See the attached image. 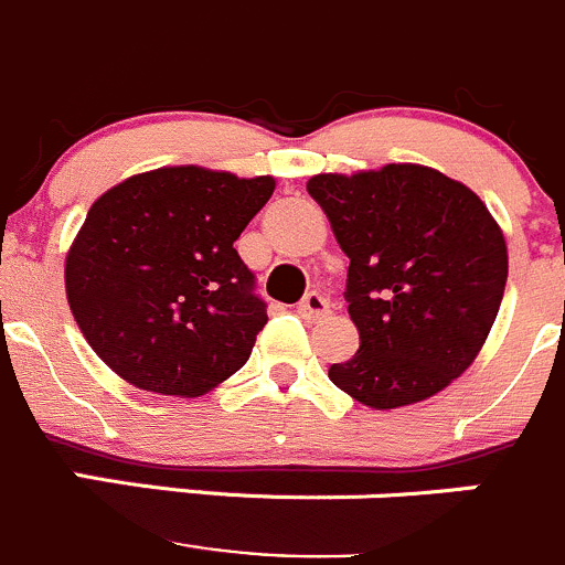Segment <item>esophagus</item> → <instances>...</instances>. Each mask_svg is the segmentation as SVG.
I'll return each mask as SVG.
<instances>
[{
    "mask_svg": "<svg viewBox=\"0 0 565 565\" xmlns=\"http://www.w3.org/2000/svg\"><path fill=\"white\" fill-rule=\"evenodd\" d=\"M328 311H331V303H328L326 295H320V292H309L298 303V315L303 317V320H322Z\"/></svg>",
    "mask_w": 565,
    "mask_h": 565,
    "instance_id": "obj_1",
    "label": "esophagus"
}]
</instances>
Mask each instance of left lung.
Here are the masks:
<instances>
[{"label": "left lung", "instance_id": "8db88e82", "mask_svg": "<svg viewBox=\"0 0 565 565\" xmlns=\"http://www.w3.org/2000/svg\"><path fill=\"white\" fill-rule=\"evenodd\" d=\"M348 254L359 350L328 377L370 408L419 403L483 348L508 281V248L483 201L422 166L320 173L306 184Z\"/></svg>", "mask_w": 565, "mask_h": 565}]
</instances>
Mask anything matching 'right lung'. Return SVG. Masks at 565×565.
I'll return each instance as SVG.
<instances>
[{"mask_svg": "<svg viewBox=\"0 0 565 565\" xmlns=\"http://www.w3.org/2000/svg\"><path fill=\"white\" fill-rule=\"evenodd\" d=\"M273 188L270 177L160 168L90 206L65 292L109 370L146 392L199 397L248 361L267 303L234 243Z\"/></svg>", "mask_w": 565, "mask_h": 565, "instance_id": "add662e5", "label": "right lung"}]
</instances>
